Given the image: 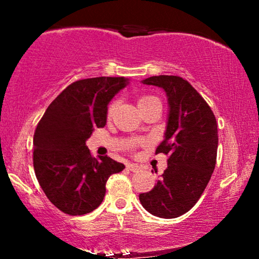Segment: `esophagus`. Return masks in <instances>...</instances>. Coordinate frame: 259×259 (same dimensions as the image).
Instances as JSON below:
<instances>
[{
  "mask_svg": "<svg viewBox=\"0 0 259 259\" xmlns=\"http://www.w3.org/2000/svg\"><path fill=\"white\" fill-rule=\"evenodd\" d=\"M126 167H127V169H129V170H132V171H139L140 170V165L135 164V163H129Z\"/></svg>",
  "mask_w": 259,
  "mask_h": 259,
  "instance_id": "obj_1",
  "label": "esophagus"
}]
</instances>
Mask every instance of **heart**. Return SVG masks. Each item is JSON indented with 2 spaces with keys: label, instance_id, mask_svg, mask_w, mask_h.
Returning a JSON list of instances; mask_svg holds the SVG:
<instances>
[{
  "label": "heart",
  "instance_id": "heart-1",
  "mask_svg": "<svg viewBox=\"0 0 259 259\" xmlns=\"http://www.w3.org/2000/svg\"><path fill=\"white\" fill-rule=\"evenodd\" d=\"M151 102H159V100L157 99V97H154V96H142V97H140V99H139L138 105H139V107H141V106L148 105V103H151ZM114 108H115V102H113L108 108V115H109V117L112 115V113H113V111H114Z\"/></svg>",
  "mask_w": 259,
  "mask_h": 259
}]
</instances>
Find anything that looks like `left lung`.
Wrapping results in <instances>:
<instances>
[{"label": "left lung", "mask_w": 259, "mask_h": 259, "mask_svg": "<svg viewBox=\"0 0 259 259\" xmlns=\"http://www.w3.org/2000/svg\"><path fill=\"white\" fill-rule=\"evenodd\" d=\"M142 84L158 86L167 95V127L156 153L167 154L168 167L153 189L139 198L151 214L177 218L195 206L212 177L218 125L206 101L180 76H151Z\"/></svg>", "instance_id": "1"}]
</instances>
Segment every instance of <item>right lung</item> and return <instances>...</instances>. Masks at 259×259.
Wrapping results in <instances>:
<instances>
[{
    "label": "right lung",
    "instance_id": "obj_1",
    "mask_svg": "<svg viewBox=\"0 0 259 259\" xmlns=\"http://www.w3.org/2000/svg\"><path fill=\"white\" fill-rule=\"evenodd\" d=\"M129 79L100 76L73 82L47 107L34 134V170L50 201L70 215L102 203L106 183L125 168L109 157L91 156L86 140L107 121L108 103Z\"/></svg>",
    "mask_w": 259,
    "mask_h": 259
}]
</instances>
